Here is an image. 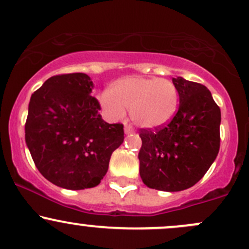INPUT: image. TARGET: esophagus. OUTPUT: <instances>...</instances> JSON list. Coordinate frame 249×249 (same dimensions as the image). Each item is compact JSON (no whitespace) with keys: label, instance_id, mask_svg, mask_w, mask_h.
I'll list each match as a JSON object with an SVG mask.
<instances>
[{"label":"esophagus","instance_id":"1","mask_svg":"<svg viewBox=\"0 0 249 249\" xmlns=\"http://www.w3.org/2000/svg\"><path fill=\"white\" fill-rule=\"evenodd\" d=\"M133 132H134V129H133L132 125H129V124L124 125V133H125V134H130V133H133Z\"/></svg>","mask_w":249,"mask_h":249}]
</instances>
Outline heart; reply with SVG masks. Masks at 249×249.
<instances>
[{
  "label": "heart",
  "mask_w": 249,
  "mask_h": 249,
  "mask_svg": "<svg viewBox=\"0 0 249 249\" xmlns=\"http://www.w3.org/2000/svg\"><path fill=\"white\" fill-rule=\"evenodd\" d=\"M110 119L120 120L125 110L135 124L157 128L167 124L178 109L179 95L175 83L157 77L130 76L119 79L100 98Z\"/></svg>",
  "instance_id": "heart-1"
}]
</instances>
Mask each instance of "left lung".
Masks as SVG:
<instances>
[{"label":"left lung","instance_id":"1","mask_svg":"<svg viewBox=\"0 0 249 249\" xmlns=\"http://www.w3.org/2000/svg\"><path fill=\"white\" fill-rule=\"evenodd\" d=\"M179 108L170 124L140 129V177L151 189L181 191L207 173L220 151L221 110L207 87L177 77Z\"/></svg>","mask_w":249,"mask_h":249}]
</instances>
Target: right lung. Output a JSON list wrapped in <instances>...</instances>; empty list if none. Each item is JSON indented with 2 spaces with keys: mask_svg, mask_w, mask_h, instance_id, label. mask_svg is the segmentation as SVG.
<instances>
[{
  "mask_svg": "<svg viewBox=\"0 0 249 249\" xmlns=\"http://www.w3.org/2000/svg\"><path fill=\"white\" fill-rule=\"evenodd\" d=\"M85 73L57 74L32 95L25 139L39 172L54 185H98L111 154L124 142V124H107Z\"/></svg>",
  "mask_w": 249,
  "mask_h": 249,
  "instance_id": "obj_1",
  "label": "right lung"
}]
</instances>
